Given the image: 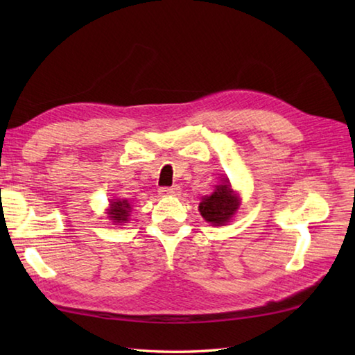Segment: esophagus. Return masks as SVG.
<instances>
[{
    "label": "esophagus",
    "mask_w": 355,
    "mask_h": 355,
    "mask_svg": "<svg viewBox=\"0 0 355 355\" xmlns=\"http://www.w3.org/2000/svg\"><path fill=\"white\" fill-rule=\"evenodd\" d=\"M180 192V186H172V187H160L158 189V193L162 197H171V195H177Z\"/></svg>",
    "instance_id": "34e87169"
}]
</instances>
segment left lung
Here are the masks:
<instances>
[{
  "mask_svg": "<svg viewBox=\"0 0 355 355\" xmlns=\"http://www.w3.org/2000/svg\"><path fill=\"white\" fill-rule=\"evenodd\" d=\"M236 209L238 200L227 183L216 186L215 192L202 198L200 202V212L202 218L207 223H212L215 225L227 223L232 215L236 212Z\"/></svg>",
  "mask_w": 355,
  "mask_h": 355,
  "instance_id": "1",
  "label": "left lung"
}]
</instances>
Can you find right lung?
Masks as SVG:
<instances>
[{"label":"right lung","instance_id":"1","mask_svg":"<svg viewBox=\"0 0 355 355\" xmlns=\"http://www.w3.org/2000/svg\"><path fill=\"white\" fill-rule=\"evenodd\" d=\"M130 202L126 200L120 201V200H112L111 201V212L110 218L114 220V223H125L128 221V216H130Z\"/></svg>","mask_w":355,"mask_h":355}]
</instances>
